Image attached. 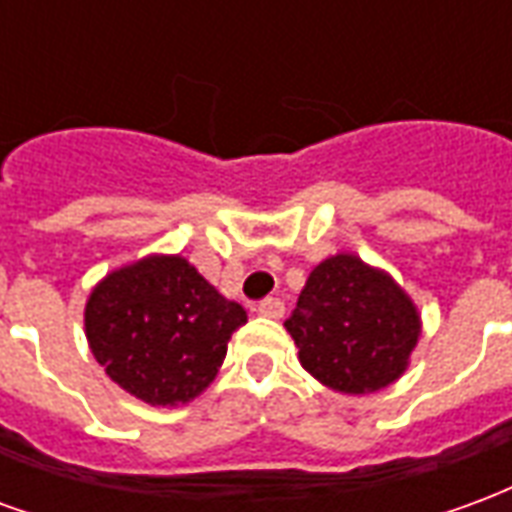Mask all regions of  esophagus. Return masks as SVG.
Segmentation results:
<instances>
[{
    "mask_svg": "<svg viewBox=\"0 0 512 512\" xmlns=\"http://www.w3.org/2000/svg\"><path fill=\"white\" fill-rule=\"evenodd\" d=\"M257 315H263V318H282L285 315V301L268 296V299L257 304Z\"/></svg>",
    "mask_w": 512,
    "mask_h": 512,
    "instance_id": "34e87169",
    "label": "esophagus"
}]
</instances>
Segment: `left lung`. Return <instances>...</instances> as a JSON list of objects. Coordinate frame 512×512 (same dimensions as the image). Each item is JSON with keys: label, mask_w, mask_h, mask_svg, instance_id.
Segmentation results:
<instances>
[{"label": "left lung", "mask_w": 512, "mask_h": 512, "mask_svg": "<svg viewBox=\"0 0 512 512\" xmlns=\"http://www.w3.org/2000/svg\"><path fill=\"white\" fill-rule=\"evenodd\" d=\"M285 326L304 370L345 395L392 384L419 337L406 293L354 255H334L312 271Z\"/></svg>", "instance_id": "8db88e82"}]
</instances>
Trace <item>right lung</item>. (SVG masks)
I'll list each match as a JSON object with an SVG mask.
<instances>
[{"instance_id": "1", "label": "right lung", "mask_w": 512, "mask_h": 512, "mask_svg": "<svg viewBox=\"0 0 512 512\" xmlns=\"http://www.w3.org/2000/svg\"><path fill=\"white\" fill-rule=\"evenodd\" d=\"M246 323L183 257H147L93 290L87 340L106 376L145 403L175 406L211 384L230 334Z\"/></svg>"}]
</instances>
